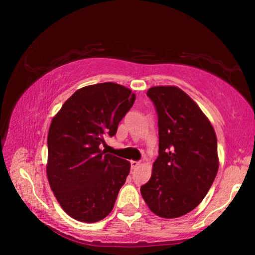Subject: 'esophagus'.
Masks as SVG:
<instances>
[{"instance_id": "1", "label": "esophagus", "mask_w": 255, "mask_h": 255, "mask_svg": "<svg viewBox=\"0 0 255 255\" xmlns=\"http://www.w3.org/2000/svg\"><path fill=\"white\" fill-rule=\"evenodd\" d=\"M139 164H140L139 162H136V161H131V162H130L131 169H132V170H135V169H136V167H137L138 165H139Z\"/></svg>"}]
</instances>
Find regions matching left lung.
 Here are the masks:
<instances>
[{
    "mask_svg": "<svg viewBox=\"0 0 255 255\" xmlns=\"http://www.w3.org/2000/svg\"><path fill=\"white\" fill-rule=\"evenodd\" d=\"M158 115V157L140 193L152 213L178 218L200 204L218 172L217 137L199 106L174 85L149 88Z\"/></svg>",
    "mask_w": 255,
    "mask_h": 255,
    "instance_id": "left-lung-1",
    "label": "left lung"
}]
</instances>
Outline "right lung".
Returning <instances> with one entry per match:
<instances>
[{"instance_id":"1","label":"right lung","mask_w":255,"mask_h":255,"mask_svg":"<svg viewBox=\"0 0 255 255\" xmlns=\"http://www.w3.org/2000/svg\"><path fill=\"white\" fill-rule=\"evenodd\" d=\"M135 100L124 85H88L68 98L51 120L47 178L60 207L76 221L96 223L114 208L130 163L102 152L100 145L116 135Z\"/></svg>"}]
</instances>
